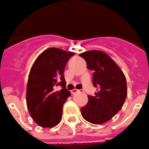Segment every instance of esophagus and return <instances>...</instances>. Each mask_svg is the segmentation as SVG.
Returning <instances> with one entry per match:
<instances>
[{
  "label": "esophagus",
  "mask_w": 149,
  "mask_h": 149,
  "mask_svg": "<svg viewBox=\"0 0 149 149\" xmlns=\"http://www.w3.org/2000/svg\"><path fill=\"white\" fill-rule=\"evenodd\" d=\"M79 92H80V90H76V89H73V90H71V93L72 94H76V93H79Z\"/></svg>",
  "instance_id": "obj_1"
}]
</instances>
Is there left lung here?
Returning <instances> with one entry per match:
<instances>
[{
  "label": "left lung",
  "instance_id": "obj_1",
  "mask_svg": "<svg viewBox=\"0 0 149 149\" xmlns=\"http://www.w3.org/2000/svg\"><path fill=\"white\" fill-rule=\"evenodd\" d=\"M93 70V84L97 87L95 96L88 95V103L81 108L84 119L94 124L110 120L123 107L127 95L126 79L123 71L109 56L101 51L79 54Z\"/></svg>",
  "mask_w": 149,
  "mask_h": 149
}]
</instances>
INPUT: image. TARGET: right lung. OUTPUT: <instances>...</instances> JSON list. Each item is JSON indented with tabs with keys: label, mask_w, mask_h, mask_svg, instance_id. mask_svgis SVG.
<instances>
[{
	"label": "right lung",
	"mask_w": 149,
	"mask_h": 149,
	"mask_svg": "<svg viewBox=\"0 0 149 149\" xmlns=\"http://www.w3.org/2000/svg\"><path fill=\"white\" fill-rule=\"evenodd\" d=\"M73 52L50 48L43 51L33 64L26 90L27 107L33 120L44 128H51L60 122L62 107L70 91L65 89L64 70ZM63 89L56 91L55 87Z\"/></svg>",
	"instance_id": "add662e5"
}]
</instances>
